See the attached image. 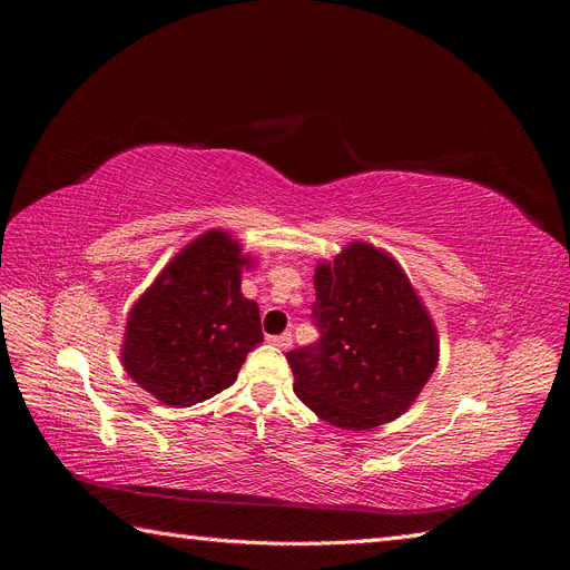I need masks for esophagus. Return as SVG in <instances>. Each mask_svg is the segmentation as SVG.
Here are the masks:
<instances>
[{
    "label": "esophagus",
    "mask_w": 570,
    "mask_h": 570,
    "mask_svg": "<svg viewBox=\"0 0 570 570\" xmlns=\"http://www.w3.org/2000/svg\"><path fill=\"white\" fill-rule=\"evenodd\" d=\"M271 342L275 344V347L287 350L289 344H292V335H289V333H283V335H273V337H271Z\"/></svg>",
    "instance_id": "esophagus-1"
}]
</instances>
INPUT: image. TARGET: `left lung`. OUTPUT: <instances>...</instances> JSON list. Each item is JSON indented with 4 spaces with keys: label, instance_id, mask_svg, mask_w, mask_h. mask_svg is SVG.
Wrapping results in <instances>:
<instances>
[{
    "label": "left lung",
    "instance_id": "1",
    "mask_svg": "<svg viewBox=\"0 0 570 570\" xmlns=\"http://www.w3.org/2000/svg\"><path fill=\"white\" fill-rule=\"evenodd\" d=\"M318 342L287 352L295 392L325 423L368 430L400 419L438 366V335L400 264L366 243L318 264Z\"/></svg>",
    "mask_w": 570,
    "mask_h": 570
}]
</instances>
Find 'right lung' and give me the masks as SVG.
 <instances>
[{
	"label": "right lung",
	"mask_w": 570,
	"mask_h": 570,
	"mask_svg": "<svg viewBox=\"0 0 570 570\" xmlns=\"http://www.w3.org/2000/svg\"><path fill=\"white\" fill-rule=\"evenodd\" d=\"M247 262L228 233L209 230L130 308L124 366L166 406L197 404L230 387L264 342L258 306L239 292V266Z\"/></svg>",
	"instance_id": "right-lung-1"
}]
</instances>
